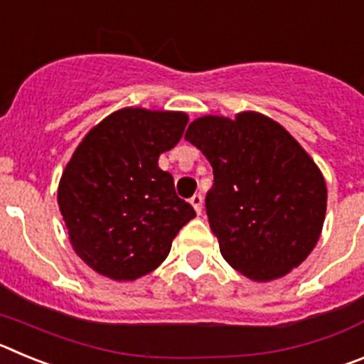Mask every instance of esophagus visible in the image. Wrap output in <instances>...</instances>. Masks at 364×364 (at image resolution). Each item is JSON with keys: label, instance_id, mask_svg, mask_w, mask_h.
I'll list each match as a JSON object with an SVG mask.
<instances>
[{"label": "esophagus", "instance_id": "1", "mask_svg": "<svg viewBox=\"0 0 364 364\" xmlns=\"http://www.w3.org/2000/svg\"><path fill=\"white\" fill-rule=\"evenodd\" d=\"M189 202H191V205H193V208H195V211H197V213L200 215L202 213V205H204V197H202L200 193H197V195H193L191 200H189Z\"/></svg>", "mask_w": 364, "mask_h": 364}]
</instances>
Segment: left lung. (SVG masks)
Wrapping results in <instances>:
<instances>
[{
    "label": "left lung",
    "instance_id": "left-lung-1",
    "mask_svg": "<svg viewBox=\"0 0 364 364\" xmlns=\"http://www.w3.org/2000/svg\"><path fill=\"white\" fill-rule=\"evenodd\" d=\"M186 140L213 167L205 211L228 264L264 282L297 268L326 213L324 178L297 140L259 112L197 118Z\"/></svg>",
    "mask_w": 364,
    "mask_h": 364
}]
</instances>
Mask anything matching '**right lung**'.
<instances>
[{"label": "right lung", "mask_w": 364, "mask_h": 364, "mask_svg": "<svg viewBox=\"0 0 364 364\" xmlns=\"http://www.w3.org/2000/svg\"><path fill=\"white\" fill-rule=\"evenodd\" d=\"M186 125L184 112L127 107L100 122L74 151L58 204L74 252L95 272L114 281L153 272L197 215L159 167Z\"/></svg>", "instance_id": "right-lung-1"}]
</instances>
